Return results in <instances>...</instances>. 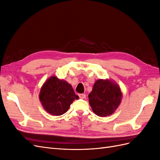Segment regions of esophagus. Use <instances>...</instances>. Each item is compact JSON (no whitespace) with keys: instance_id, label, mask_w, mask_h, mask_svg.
I'll return each instance as SVG.
<instances>
[{"instance_id":"esophagus-1","label":"esophagus","mask_w":160,"mask_h":160,"mask_svg":"<svg viewBox=\"0 0 160 160\" xmlns=\"http://www.w3.org/2000/svg\"><path fill=\"white\" fill-rule=\"evenodd\" d=\"M79 97L81 99H85L86 95L85 94H79Z\"/></svg>"}]
</instances>
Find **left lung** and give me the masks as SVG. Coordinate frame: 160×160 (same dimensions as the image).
<instances>
[{"mask_svg": "<svg viewBox=\"0 0 160 160\" xmlns=\"http://www.w3.org/2000/svg\"><path fill=\"white\" fill-rule=\"evenodd\" d=\"M89 103L93 112L99 117L112 115L119 106L122 93L118 84L111 79H98L89 94Z\"/></svg>", "mask_w": 160, "mask_h": 160, "instance_id": "obj_1", "label": "left lung"}]
</instances>
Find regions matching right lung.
I'll use <instances>...</instances> for the list:
<instances>
[{
    "instance_id": "right-lung-1",
    "label": "right lung",
    "mask_w": 160,
    "mask_h": 160,
    "mask_svg": "<svg viewBox=\"0 0 160 160\" xmlns=\"http://www.w3.org/2000/svg\"><path fill=\"white\" fill-rule=\"evenodd\" d=\"M72 86L65 80L51 76L42 85L39 100L48 113L59 116L66 113L71 104L78 99Z\"/></svg>"
}]
</instances>
